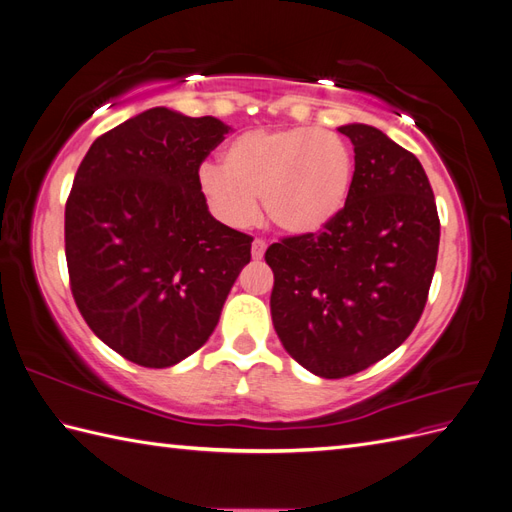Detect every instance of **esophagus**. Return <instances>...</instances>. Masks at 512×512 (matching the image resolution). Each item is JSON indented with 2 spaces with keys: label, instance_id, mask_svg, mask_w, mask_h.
Masks as SVG:
<instances>
[{
  "label": "esophagus",
  "instance_id": "34e87169",
  "mask_svg": "<svg viewBox=\"0 0 512 512\" xmlns=\"http://www.w3.org/2000/svg\"><path fill=\"white\" fill-rule=\"evenodd\" d=\"M265 250H267V243L262 239H254L252 241V258L254 260H260L262 256H265Z\"/></svg>",
  "mask_w": 512,
  "mask_h": 512
}]
</instances>
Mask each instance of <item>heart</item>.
<instances>
[{
    "mask_svg": "<svg viewBox=\"0 0 512 512\" xmlns=\"http://www.w3.org/2000/svg\"><path fill=\"white\" fill-rule=\"evenodd\" d=\"M354 179L350 147L316 128L245 130L222 151V166L203 164L198 190L222 224L245 228L258 218L288 235H314L344 211Z\"/></svg>",
    "mask_w": 512,
    "mask_h": 512,
    "instance_id": "1",
    "label": "heart"
}]
</instances>
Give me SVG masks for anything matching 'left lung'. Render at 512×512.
<instances>
[{"label":"left lung","mask_w":512,"mask_h":512,"mask_svg":"<svg viewBox=\"0 0 512 512\" xmlns=\"http://www.w3.org/2000/svg\"><path fill=\"white\" fill-rule=\"evenodd\" d=\"M354 145L344 211L318 235L269 245L271 318L294 361L346 378L406 342L436 271L440 220L414 153L365 123L337 128Z\"/></svg>","instance_id":"1"}]
</instances>
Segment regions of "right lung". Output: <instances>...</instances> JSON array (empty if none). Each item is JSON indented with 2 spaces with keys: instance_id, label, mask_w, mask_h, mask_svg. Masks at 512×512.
Instances as JSON below:
<instances>
[{
  "instance_id": "add662e5",
  "label": "right lung",
  "mask_w": 512,
  "mask_h": 512,
  "mask_svg": "<svg viewBox=\"0 0 512 512\" xmlns=\"http://www.w3.org/2000/svg\"><path fill=\"white\" fill-rule=\"evenodd\" d=\"M230 126L166 106L96 138L66 203L72 297L102 342L143 367L203 346L252 237L209 213L198 168Z\"/></svg>"
}]
</instances>
